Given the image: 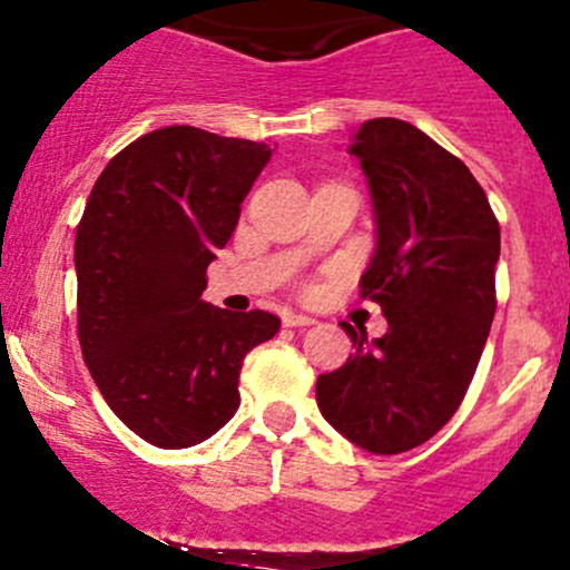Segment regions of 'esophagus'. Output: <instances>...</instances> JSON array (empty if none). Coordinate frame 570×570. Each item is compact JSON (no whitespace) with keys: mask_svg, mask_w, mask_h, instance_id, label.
Returning <instances> with one entry per match:
<instances>
[{"mask_svg":"<svg viewBox=\"0 0 570 570\" xmlns=\"http://www.w3.org/2000/svg\"><path fill=\"white\" fill-rule=\"evenodd\" d=\"M311 324H316V318L303 316V314H286L284 316V327H311Z\"/></svg>","mask_w":570,"mask_h":570,"instance_id":"34e87169","label":"esophagus"}]
</instances>
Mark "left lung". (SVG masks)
I'll use <instances>...</instances> for the list:
<instances>
[{
    "label": "left lung",
    "instance_id": "1",
    "mask_svg": "<svg viewBox=\"0 0 570 570\" xmlns=\"http://www.w3.org/2000/svg\"><path fill=\"white\" fill-rule=\"evenodd\" d=\"M373 194L376 254L360 295L386 335L341 322L346 365L316 381L322 416L373 454L430 441L460 409L495 316L500 227L471 170L414 124L371 118L352 148Z\"/></svg>",
    "mask_w": 570,
    "mask_h": 570
}]
</instances>
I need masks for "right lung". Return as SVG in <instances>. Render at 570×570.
Segmentation results:
<instances>
[{
	"instance_id": "right-lung-1",
	"label": "right lung",
	"mask_w": 570,
	"mask_h": 570,
	"mask_svg": "<svg viewBox=\"0 0 570 570\" xmlns=\"http://www.w3.org/2000/svg\"><path fill=\"white\" fill-rule=\"evenodd\" d=\"M271 154L165 127L112 156L89 194L75 235L80 352L112 414L159 449L218 433L240 405L243 360L281 327L267 311L203 299Z\"/></svg>"
}]
</instances>
